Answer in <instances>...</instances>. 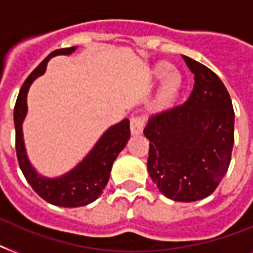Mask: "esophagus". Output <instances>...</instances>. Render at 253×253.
Masks as SVG:
<instances>
[{
    "label": "esophagus",
    "instance_id": "obj_1",
    "mask_svg": "<svg viewBox=\"0 0 253 253\" xmlns=\"http://www.w3.org/2000/svg\"><path fill=\"white\" fill-rule=\"evenodd\" d=\"M131 134L132 135H140L144 128V118L143 117H132L130 122Z\"/></svg>",
    "mask_w": 253,
    "mask_h": 253
}]
</instances>
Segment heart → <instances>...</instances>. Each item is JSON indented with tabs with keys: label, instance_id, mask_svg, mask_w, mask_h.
I'll use <instances>...</instances> for the list:
<instances>
[{
	"label": "heart",
	"instance_id": "b5f03b06",
	"mask_svg": "<svg viewBox=\"0 0 253 253\" xmlns=\"http://www.w3.org/2000/svg\"><path fill=\"white\" fill-rule=\"evenodd\" d=\"M169 69H170V65L163 61V63H159L152 71V76L155 79H162L164 76H166L163 81L160 90H159L158 99H156L158 106L160 107L169 106L176 99L181 85H182V77L180 73L177 71H169Z\"/></svg>",
	"mask_w": 253,
	"mask_h": 253
}]
</instances>
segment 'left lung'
I'll use <instances>...</instances> for the list:
<instances>
[{"instance_id":"8db88e82","label":"left lung","mask_w":253,"mask_h":253,"mask_svg":"<svg viewBox=\"0 0 253 253\" xmlns=\"http://www.w3.org/2000/svg\"><path fill=\"white\" fill-rule=\"evenodd\" d=\"M194 86L184 105L148 121L147 168L158 189L177 202L210 196L227 172L235 114L227 89L211 69L188 56Z\"/></svg>"}]
</instances>
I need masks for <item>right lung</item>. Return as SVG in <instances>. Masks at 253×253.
I'll list each match as a JSON object with an SVG mask.
<instances>
[{"label":"right lung","instance_id":"right-lung-1","mask_svg":"<svg viewBox=\"0 0 253 253\" xmlns=\"http://www.w3.org/2000/svg\"><path fill=\"white\" fill-rule=\"evenodd\" d=\"M77 47L56 49L45 57L34 69L22 85L14 107V126H15V148L21 170L31 188L44 201L61 208H79L91 204L106 186L113 163L119 152L126 147L130 139V121L123 119L114 126L109 127L97 140L89 154L69 172L59 177L42 176L31 166L27 152L22 125L27 114V93L34 81L44 75L49 59L57 55H71Z\"/></svg>","mask_w":253,"mask_h":253}]
</instances>
